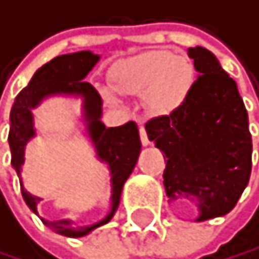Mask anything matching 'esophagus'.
<instances>
[{
    "label": "esophagus",
    "instance_id": "1",
    "mask_svg": "<svg viewBox=\"0 0 259 259\" xmlns=\"http://www.w3.org/2000/svg\"><path fill=\"white\" fill-rule=\"evenodd\" d=\"M140 140H142V145H143V147L150 145L148 135H147V131H145V128H143V125H140Z\"/></svg>",
    "mask_w": 259,
    "mask_h": 259
}]
</instances>
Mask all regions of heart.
I'll use <instances>...</instances> for the list:
<instances>
[{
  "label": "heart",
  "mask_w": 259,
  "mask_h": 259,
  "mask_svg": "<svg viewBox=\"0 0 259 259\" xmlns=\"http://www.w3.org/2000/svg\"><path fill=\"white\" fill-rule=\"evenodd\" d=\"M194 81L193 63L166 50L135 55L111 70L112 88L125 96H143V104L153 116H171L180 111L193 93ZM104 96L116 99L109 90Z\"/></svg>",
  "instance_id": "heart-1"
}]
</instances>
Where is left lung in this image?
Wrapping results in <instances>:
<instances>
[{
	"label": "left lung",
	"instance_id": "left-lung-1",
	"mask_svg": "<svg viewBox=\"0 0 259 259\" xmlns=\"http://www.w3.org/2000/svg\"><path fill=\"white\" fill-rule=\"evenodd\" d=\"M197 79L189 99L171 116L145 124L148 139L166 155L163 184L168 204L189 201L196 222L235 207L251 173V134L237 83L204 47L188 49Z\"/></svg>",
	"mask_w": 259,
	"mask_h": 259
}]
</instances>
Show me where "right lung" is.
<instances>
[{
	"label": "right lung",
	"instance_id": "obj_1",
	"mask_svg": "<svg viewBox=\"0 0 259 259\" xmlns=\"http://www.w3.org/2000/svg\"><path fill=\"white\" fill-rule=\"evenodd\" d=\"M101 55L91 50L58 55L42 65L30 78L29 84L14 99L9 114L8 143L11 150V165L19 178L21 194L27 207L39 217L50 230L63 237L79 238L90 235L93 230L111 222L119 209L124 184L137 165L142 142L135 122H127L120 127H106L103 117V99L93 84L84 81L90 71L98 65ZM50 97H71L82 103L80 121L85 137L90 140L97 159L104 162L111 176V197L108 214L91 226H76L72 219L45 221L38 215V202L41 198L30 195L23 186L22 166L25 162L27 143L38 135L35 127L33 111L44 100Z\"/></svg>",
	"mask_w": 259,
	"mask_h": 259
}]
</instances>
